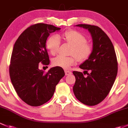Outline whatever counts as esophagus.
Segmentation results:
<instances>
[{
    "instance_id": "1",
    "label": "esophagus",
    "mask_w": 128,
    "mask_h": 128,
    "mask_svg": "<svg viewBox=\"0 0 128 128\" xmlns=\"http://www.w3.org/2000/svg\"><path fill=\"white\" fill-rule=\"evenodd\" d=\"M64 72H65V75H66V76H68V75H71L72 74V72H70V71L65 70V71H64Z\"/></svg>"
}]
</instances>
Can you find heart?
<instances>
[{
	"label": "heart",
	"mask_w": 128,
	"mask_h": 128,
	"mask_svg": "<svg viewBox=\"0 0 128 128\" xmlns=\"http://www.w3.org/2000/svg\"><path fill=\"white\" fill-rule=\"evenodd\" d=\"M63 39L73 46L70 56L58 55L52 60V64L64 69H69L72 66L76 64L77 59L80 62L86 60L92 54V47L87 43V39L84 35L77 31H68L62 36ZM61 44V40L58 36H50L46 42V47L52 55L58 53ZM77 58L76 59V58Z\"/></svg>",
	"instance_id": "obj_1"
}]
</instances>
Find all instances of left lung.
Returning a JSON list of instances; mask_svg holds the SVG:
<instances>
[{
	"label": "left lung",
	"mask_w": 128,
	"mask_h": 128,
	"mask_svg": "<svg viewBox=\"0 0 128 128\" xmlns=\"http://www.w3.org/2000/svg\"><path fill=\"white\" fill-rule=\"evenodd\" d=\"M76 26L88 30L92 38L93 48L90 56L80 66L88 76L84 77L81 72H73L76 78L73 92L81 103L93 106L107 96L114 84L118 72L116 55L111 40L102 29L85 24Z\"/></svg>",
	"instance_id": "obj_1"
}]
</instances>
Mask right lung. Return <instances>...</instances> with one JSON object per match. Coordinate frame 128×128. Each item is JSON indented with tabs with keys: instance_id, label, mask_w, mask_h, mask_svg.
I'll return each mask as SVG.
<instances>
[{
	"instance_id": "1",
	"label": "right lung",
	"mask_w": 128,
	"mask_h": 128,
	"mask_svg": "<svg viewBox=\"0 0 128 128\" xmlns=\"http://www.w3.org/2000/svg\"><path fill=\"white\" fill-rule=\"evenodd\" d=\"M60 28L38 23L28 28L16 40L12 54L9 73L12 83L20 98L26 104L38 106L48 102L55 87L64 76L62 68H51L45 73L39 64H50L46 43L50 34Z\"/></svg>"
}]
</instances>
